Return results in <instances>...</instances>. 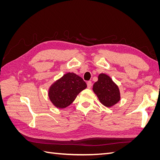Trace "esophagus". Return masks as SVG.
Here are the masks:
<instances>
[{
	"mask_svg": "<svg viewBox=\"0 0 160 160\" xmlns=\"http://www.w3.org/2000/svg\"><path fill=\"white\" fill-rule=\"evenodd\" d=\"M87 85H88V88L90 89V88H91V86H92V83H91V81H88V83H87Z\"/></svg>",
	"mask_w": 160,
	"mask_h": 160,
	"instance_id": "obj_1",
	"label": "esophagus"
}]
</instances>
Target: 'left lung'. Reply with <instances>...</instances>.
I'll use <instances>...</instances> for the list:
<instances>
[{
	"instance_id": "1",
	"label": "left lung",
	"mask_w": 160,
	"mask_h": 160,
	"mask_svg": "<svg viewBox=\"0 0 160 160\" xmlns=\"http://www.w3.org/2000/svg\"><path fill=\"white\" fill-rule=\"evenodd\" d=\"M93 90L100 102L108 108L117 103L120 100V92L118 86L108 75L101 73L98 81L93 85Z\"/></svg>"
}]
</instances>
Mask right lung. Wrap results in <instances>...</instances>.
Instances as JSON below:
<instances>
[{
  "mask_svg": "<svg viewBox=\"0 0 160 160\" xmlns=\"http://www.w3.org/2000/svg\"><path fill=\"white\" fill-rule=\"evenodd\" d=\"M86 88L87 84L81 77L73 72H68L50 87L49 97L55 107L65 108Z\"/></svg>",
  "mask_w": 160,
  "mask_h": 160,
  "instance_id": "1",
  "label": "right lung"
}]
</instances>
